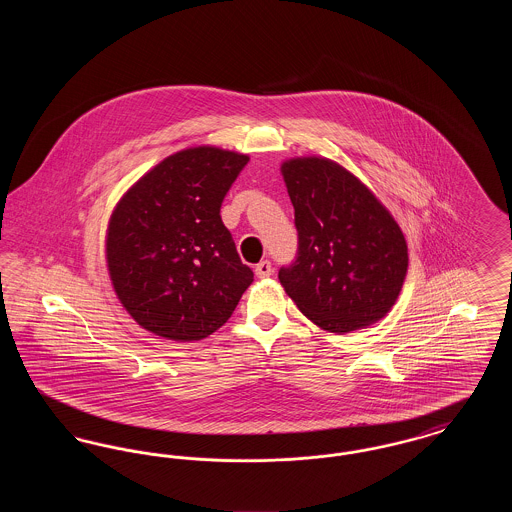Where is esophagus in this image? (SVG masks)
<instances>
[{"mask_svg":"<svg viewBox=\"0 0 512 512\" xmlns=\"http://www.w3.org/2000/svg\"><path fill=\"white\" fill-rule=\"evenodd\" d=\"M255 274H257L259 278H268V276L272 274V265H270V261H261V263L255 267Z\"/></svg>","mask_w":512,"mask_h":512,"instance_id":"1","label":"esophagus"}]
</instances>
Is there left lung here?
Segmentation results:
<instances>
[{
	"label": "left lung",
	"instance_id": "left-lung-1",
	"mask_svg": "<svg viewBox=\"0 0 512 512\" xmlns=\"http://www.w3.org/2000/svg\"><path fill=\"white\" fill-rule=\"evenodd\" d=\"M282 174L297 253L278 278L297 309L336 334L386 317L409 265L397 222L351 172L328 159H292Z\"/></svg>",
	"mask_w": 512,
	"mask_h": 512
}]
</instances>
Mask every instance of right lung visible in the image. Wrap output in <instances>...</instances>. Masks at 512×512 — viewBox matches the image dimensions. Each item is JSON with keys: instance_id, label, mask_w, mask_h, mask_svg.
Here are the masks:
<instances>
[{"instance_id": "add662e5", "label": "right lung", "mask_w": 512, "mask_h": 512, "mask_svg": "<svg viewBox=\"0 0 512 512\" xmlns=\"http://www.w3.org/2000/svg\"><path fill=\"white\" fill-rule=\"evenodd\" d=\"M249 163L219 147L174 153L117 205L107 232L109 274L124 309L174 341L207 338L234 313L253 282L222 201Z\"/></svg>"}]
</instances>
